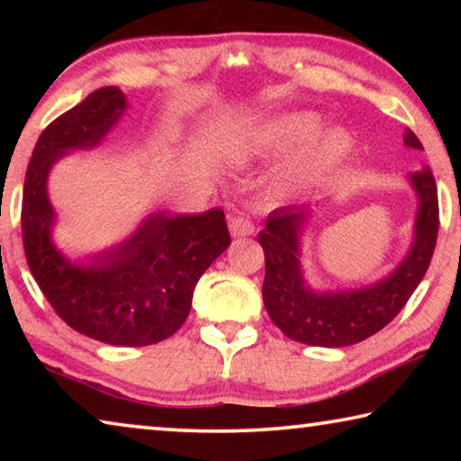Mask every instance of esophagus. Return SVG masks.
Here are the masks:
<instances>
[{
  "instance_id": "1",
  "label": "esophagus",
  "mask_w": 461,
  "mask_h": 461,
  "mask_svg": "<svg viewBox=\"0 0 461 461\" xmlns=\"http://www.w3.org/2000/svg\"><path fill=\"white\" fill-rule=\"evenodd\" d=\"M230 233L233 238H246L254 233V225L244 215H231L230 217Z\"/></svg>"
}]
</instances>
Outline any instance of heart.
I'll return each mask as SVG.
<instances>
[{
  "label": "heart",
  "mask_w": 461,
  "mask_h": 461,
  "mask_svg": "<svg viewBox=\"0 0 461 461\" xmlns=\"http://www.w3.org/2000/svg\"><path fill=\"white\" fill-rule=\"evenodd\" d=\"M323 118L313 112L276 115L256 126L244 140L228 146V156L248 162L260 156L291 152L308 142L286 162L275 181L278 197H294L325 183L354 152L356 138L343 126H330L321 132Z\"/></svg>",
  "instance_id": "obj_1"
}]
</instances>
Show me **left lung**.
Listing matches in <instances>:
<instances>
[{
	"label": "left lung",
	"mask_w": 461,
	"mask_h": 461,
	"mask_svg": "<svg viewBox=\"0 0 461 461\" xmlns=\"http://www.w3.org/2000/svg\"><path fill=\"white\" fill-rule=\"evenodd\" d=\"M404 146L423 150L419 138L404 130ZM407 181L417 197L412 240L396 267L374 283L354 288H317L303 268V238L317 212L315 205L275 209L258 241L267 260L262 299L268 315L286 338L319 348H346L378 333L407 305L431 262L439 205L429 167L409 173Z\"/></svg>",
	"instance_id": "1"
}]
</instances>
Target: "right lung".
Segmentation results:
<instances>
[{
  "label": "right lung",
  "instance_id": "add662e5",
  "mask_svg": "<svg viewBox=\"0 0 461 461\" xmlns=\"http://www.w3.org/2000/svg\"><path fill=\"white\" fill-rule=\"evenodd\" d=\"M126 109L122 89L101 87L42 131L26 170L22 238L30 272L62 321L109 346L142 348L178 331L199 278L231 238L223 212L213 207L191 215L148 213L128 238L83 258L57 246L52 167L71 152L104 144Z\"/></svg>",
  "mask_w": 461,
  "mask_h": 461
}]
</instances>
